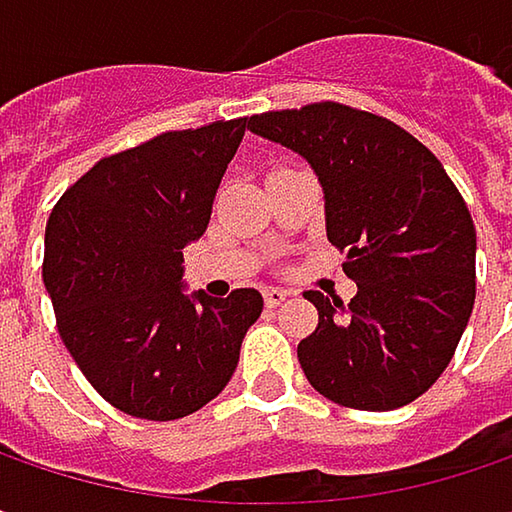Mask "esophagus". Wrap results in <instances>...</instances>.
I'll use <instances>...</instances> for the list:
<instances>
[{
	"label": "esophagus",
	"mask_w": 512,
	"mask_h": 512,
	"mask_svg": "<svg viewBox=\"0 0 512 512\" xmlns=\"http://www.w3.org/2000/svg\"><path fill=\"white\" fill-rule=\"evenodd\" d=\"M287 296H290V290H284V287H266V290H263V302H266V308H278Z\"/></svg>",
	"instance_id": "esophagus-1"
}]
</instances>
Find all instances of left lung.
Masks as SVG:
<instances>
[{"label":"left lung","mask_w":512,"mask_h":512,"mask_svg":"<svg viewBox=\"0 0 512 512\" xmlns=\"http://www.w3.org/2000/svg\"><path fill=\"white\" fill-rule=\"evenodd\" d=\"M249 130L308 159L326 237L358 293L308 290L320 320L296 356L329 400L388 412L451 364L474 308V222L460 189L412 133L344 103L263 112Z\"/></svg>","instance_id":"left-lung-1"}]
</instances>
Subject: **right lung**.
Listing matches in <instances>:
<instances>
[{
  "label": "right lung",
  "instance_id": "1",
  "mask_svg": "<svg viewBox=\"0 0 512 512\" xmlns=\"http://www.w3.org/2000/svg\"><path fill=\"white\" fill-rule=\"evenodd\" d=\"M246 118L171 130L103 156L52 207L44 284L58 335L115 409L174 421L231 382L263 311L252 287L228 299L186 296L183 249L213 213Z\"/></svg>",
  "mask_w": 512,
  "mask_h": 512
}]
</instances>
